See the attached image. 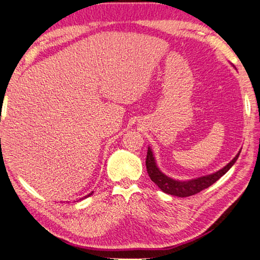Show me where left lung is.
Returning <instances> with one entry per match:
<instances>
[{"label":"left lung","mask_w":260,"mask_h":260,"mask_svg":"<svg viewBox=\"0 0 260 260\" xmlns=\"http://www.w3.org/2000/svg\"><path fill=\"white\" fill-rule=\"evenodd\" d=\"M240 152L241 150L238 152V154L233 157L225 167H223L222 169L218 171L213 172V174L210 175L194 178V179L189 180H177L174 179V178L165 175L164 172L159 169V167H157L153 151H152L150 146L149 149H147L145 165L147 174H149L151 180L153 181L154 184H156L162 191L166 192V194L174 195L177 197H188L195 195L197 192L205 189V188L210 187L211 185H213L214 182L220 179L222 176H224L226 172L230 170V168L236 164Z\"/></svg>","instance_id":"8db88e82"}]
</instances>
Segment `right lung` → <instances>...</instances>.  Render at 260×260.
I'll return each mask as SVG.
<instances>
[{
  "instance_id": "obj_1",
  "label": "right lung",
  "mask_w": 260,
  "mask_h": 260,
  "mask_svg": "<svg viewBox=\"0 0 260 260\" xmlns=\"http://www.w3.org/2000/svg\"><path fill=\"white\" fill-rule=\"evenodd\" d=\"M92 194H93V191H91V192H90V194H88V195H86V196H84V197L82 198V200H84V198H86V197H89V196H91V195H92ZM80 201H81V200H80Z\"/></svg>"
}]
</instances>
